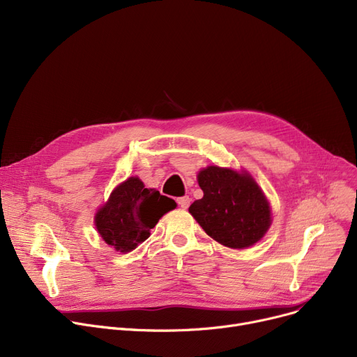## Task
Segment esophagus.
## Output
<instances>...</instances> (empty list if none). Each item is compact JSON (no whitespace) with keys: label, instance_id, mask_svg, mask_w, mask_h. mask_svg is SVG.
Here are the masks:
<instances>
[{"label":"esophagus","instance_id":"1","mask_svg":"<svg viewBox=\"0 0 357 357\" xmlns=\"http://www.w3.org/2000/svg\"><path fill=\"white\" fill-rule=\"evenodd\" d=\"M176 201H178V204H179V207L183 208V210L188 208V207H190V202H191L190 197H181V198H178Z\"/></svg>","mask_w":357,"mask_h":357}]
</instances>
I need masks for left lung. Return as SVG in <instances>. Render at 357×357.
<instances>
[{
    "label": "left lung",
    "instance_id": "obj_1",
    "mask_svg": "<svg viewBox=\"0 0 357 357\" xmlns=\"http://www.w3.org/2000/svg\"><path fill=\"white\" fill-rule=\"evenodd\" d=\"M204 192L190 213L211 238L231 249L253 246L271 226V207L255 179L234 169L208 166L198 174Z\"/></svg>",
    "mask_w": 357,
    "mask_h": 357
}]
</instances>
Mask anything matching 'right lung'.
<instances>
[{"mask_svg":"<svg viewBox=\"0 0 357 357\" xmlns=\"http://www.w3.org/2000/svg\"><path fill=\"white\" fill-rule=\"evenodd\" d=\"M176 207L172 198L131 176L111 192L104 207L96 214V226L107 245L127 253L150 236L159 218Z\"/></svg>","mask_w":357,"mask_h":357,"instance_id":"add662e5","label":"right lung"}]
</instances>
